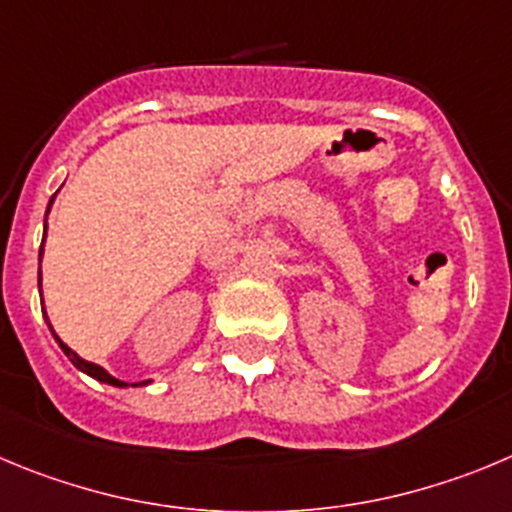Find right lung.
I'll use <instances>...</instances> for the list:
<instances>
[{
  "mask_svg": "<svg viewBox=\"0 0 512 512\" xmlns=\"http://www.w3.org/2000/svg\"><path fill=\"white\" fill-rule=\"evenodd\" d=\"M50 204H52V199H50ZM47 212H50V207H47ZM45 232H47V227H45ZM40 260H42V247H40ZM40 280H42V275H40ZM45 318H47V315H45ZM50 331H52V326H50ZM55 338H57V336H55ZM57 343H60V348H62V351H65V356H68L70 361H73V364L78 366L80 371H85V374H88V376H93V379L103 381V384H111V386H126V381H118L116 376H111V374H108V371H105V369H100V366L90 364V361H85V358H80L78 353H75L73 348L65 346V343H62L60 338H57ZM141 384H148V381H141Z\"/></svg>",
  "mask_w": 512,
  "mask_h": 512,
  "instance_id": "1",
  "label": "right lung"
}]
</instances>
